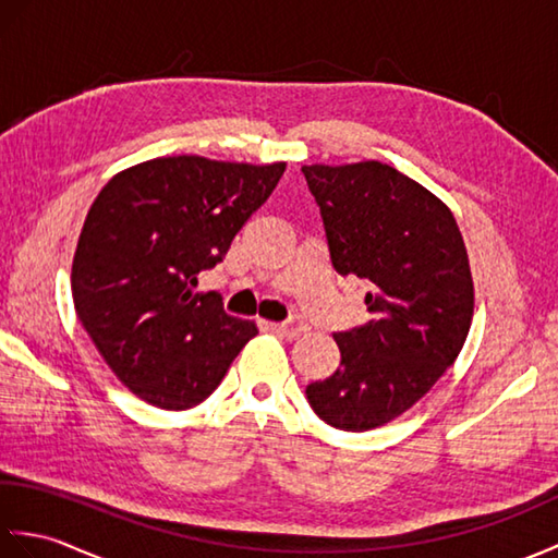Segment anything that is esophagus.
<instances>
[{
	"mask_svg": "<svg viewBox=\"0 0 558 558\" xmlns=\"http://www.w3.org/2000/svg\"><path fill=\"white\" fill-rule=\"evenodd\" d=\"M268 328L272 330V333H278V336H288V338L300 336L302 330H304V326H302V324H298V322H290V324H268Z\"/></svg>",
	"mask_w": 558,
	"mask_h": 558,
	"instance_id": "obj_1",
	"label": "esophagus"
}]
</instances>
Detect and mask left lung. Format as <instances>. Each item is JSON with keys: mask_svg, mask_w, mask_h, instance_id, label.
Masks as SVG:
<instances>
[{"mask_svg": "<svg viewBox=\"0 0 558 558\" xmlns=\"http://www.w3.org/2000/svg\"><path fill=\"white\" fill-rule=\"evenodd\" d=\"M330 264L366 288L369 322L333 333L340 366L306 386L326 424L366 432L410 410L468 338L475 288L453 213L378 160L304 165Z\"/></svg>", "mask_w": 558, "mask_h": 558, "instance_id": "1", "label": "left lung"}]
</instances>
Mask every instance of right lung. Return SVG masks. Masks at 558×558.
<instances>
[{
    "label": "right lung",
    "mask_w": 558,
    "mask_h": 558,
    "mask_svg": "<svg viewBox=\"0 0 558 558\" xmlns=\"http://www.w3.org/2000/svg\"><path fill=\"white\" fill-rule=\"evenodd\" d=\"M282 172L286 162L156 158L114 174L93 201L71 266L74 306L102 360L141 400L198 405L258 333L196 286Z\"/></svg>",
    "instance_id": "add662e5"
}]
</instances>
